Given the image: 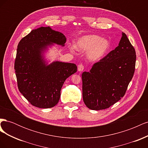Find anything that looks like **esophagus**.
I'll use <instances>...</instances> for the list:
<instances>
[{"label": "esophagus", "mask_w": 148, "mask_h": 148, "mask_svg": "<svg viewBox=\"0 0 148 148\" xmlns=\"http://www.w3.org/2000/svg\"><path fill=\"white\" fill-rule=\"evenodd\" d=\"M84 70V65L82 64H80L78 65V70L79 71H82Z\"/></svg>", "instance_id": "34e87169"}]
</instances>
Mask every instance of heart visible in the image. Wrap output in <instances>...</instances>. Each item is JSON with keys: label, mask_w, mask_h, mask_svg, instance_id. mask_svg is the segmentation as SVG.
<instances>
[{"label": "heart", "mask_w": 148, "mask_h": 148, "mask_svg": "<svg viewBox=\"0 0 148 148\" xmlns=\"http://www.w3.org/2000/svg\"><path fill=\"white\" fill-rule=\"evenodd\" d=\"M110 44L108 40L101 38L99 36L95 34L85 35L78 39L74 45L70 46L71 51L77 48L80 51H86L88 59L91 60H98L104 57L109 51Z\"/></svg>", "instance_id": "b5f03b06"}]
</instances>
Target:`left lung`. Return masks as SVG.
Masks as SVG:
<instances>
[{
    "label": "left lung",
    "mask_w": 148,
    "mask_h": 148,
    "mask_svg": "<svg viewBox=\"0 0 148 148\" xmlns=\"http://www.w3.org/2000/svg\"><path fill=\"white\" fill-rule=\"evenodd\" d=\"M136 52L122 33L119 46L82 73L83 99L91 110L109 108L123 97L135 70Z\"/></svg>",
    "instance_id": "1"
}]
</instances>
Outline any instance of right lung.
<instances>
[{
    "label": "right lung",
    "mask_w": 148,
    "mask_h": 148,
    "mask_svg": "<svg viewBox=\"0 0 148 148\" xmlns=\"http://www.w3.org/2000/svg\"><path fill=\"white\" fill-rule=\"evenodd\" d=\"M65 42L64 34L48 26L32 30L18 43L14 66L18 88L35 107L55 106L65 79L77 72L74 64L56 61L47 65L44 60L42 52L47 46L53 43L64 46Z\"/></svg>",
    "instance_id": "add662e5"
}]
</instances>
